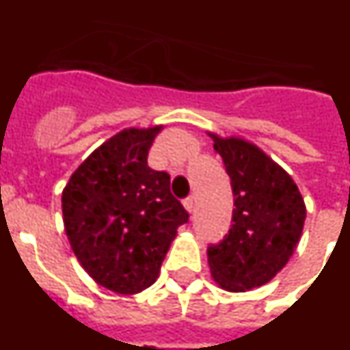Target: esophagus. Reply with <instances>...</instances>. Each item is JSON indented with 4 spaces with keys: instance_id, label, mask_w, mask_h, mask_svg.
<instances>
[{
    "instance_id": "esophagus-1",
    "label": "esophagus",
    "mask_w": 350,
    "mask_h": 350,
    "mask_svg": "<svg viewBox=\"0 0 350 350\" xmlns=\"http://www.w3.org/2000/svg\"><path fill=\"white\" fill-rule=\"evenodd\" d=\"M184 206L187 212L193 213L194 212V198H187V200H184Z\"/></svg>"
}]
</instances>
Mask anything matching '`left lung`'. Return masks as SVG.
Returning a JSON list of instances; mask_svg holds the SVG:
<instances>
[{
    "instance_id": "obj_1",
    "label": "left lung",
    "mask_w": 350,
    "mask_h": 350,
    "mask_svg": "<svg viewBox=\"0 0 350 350\" xmlns=\"http://www.w3.org/2000/svg\"><path fill=\"white\" fill-rule=\"evenodd\" d=\"M222 157L234 196L231 228L210 245L208 267L222 289L243 293L270 282L301 237L305 202L289 173L243 138L210 133Z\"/></svg>"
}]
</instances>
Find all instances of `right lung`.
Wrapping results in <instances>:
<instances>
[{
    "instance_id": "obj_1",
    "label": "right lung",
    "mask_w": 350,
    "mask_h": 350,
    "mask_svg": "<svg viewBox=\"0 0 350 350\" xmlns=\"http://www.w3.org/2000/svg\"><path fill=\"white\" fill-rule=\"evenodd\" d=\"M163 126L108 138L75 170L63 191L71 250L100 286L137 295L156 282L189 213L170 191V175L147 165Z\"/></svg>"
}]
</instances>
